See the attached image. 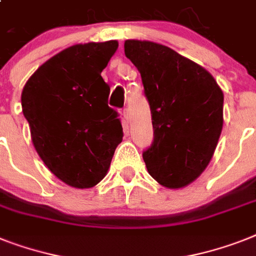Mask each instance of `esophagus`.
Returning <instances> with one entry per match:
<instances>
[{"mask_svg":"<svg viewBox=\"0 0 256 256\" xmlns=\"http://www.w3.org/2000/svg\"><path fill=\"white\" fill-rule=\"evenodd\" d=\"M123 118H124V122H126V124L130 123V114H128V110H126V108L123 110Z\"/></svg>","mask_w":256,"mask_h":256,"instance_id":"1","label":"esophagus"}]
</instances>
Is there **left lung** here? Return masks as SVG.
<instances>
[{"mask_svg": "<svg viewBox=\"0 0 256 256\" xmlns=\"http://www.w3.org/2000/svg\"><path fill=\"white\" fill-rule=\"evenodd\" d=\"M126 56L140 72L152 112L153 142L142 158L168 188H182L208 166L222 130L224 94L212 74L174 50L126 40Z\"/></svg>", "mask_w": 256, "mask_h": 256, "instance_id": "left-lung-1", "label": "left lung"}]
</instances>
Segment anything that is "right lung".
<instances>
[{"label": "right lung", "mask_w": 256, "mask_h": 256, "mask_svg": "<svg viewBox=\"0 0 256 256\" xmlns=\"http://www.w3.org/2000/svg\"><path fill=\"white\" fill-rule=\"evenodd\" d=\"M118 42L77 44L50 57L28 78L22 111L34 146L57 178L90 188L104 178L123 140L119 114L108 106L100 73Z\"/></svg>", "instance_id": "right-lung-1"}]
</instances>
